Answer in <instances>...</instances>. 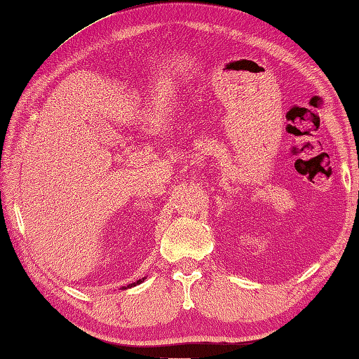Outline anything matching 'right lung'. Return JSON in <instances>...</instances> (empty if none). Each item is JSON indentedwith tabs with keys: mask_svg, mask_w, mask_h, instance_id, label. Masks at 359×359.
I'll return each instance as SVG.
<instances>
[{
	"mask_svg": "<svg viewBox=\"0 0 359 359\" xmlns=\"http://www.w3.org/2000/svg\"><path fill=\"white\" fill-rule=\"evenodd\" d=\"M144 279H146V278H141V279H138V281H136V283H132V284H128V285H123V287H122V289H130V287H135V285H138V284H141L142 281H144Z\"/></svg>",
	"mask_w": 359,
	"mask_h": 359,
	"instance_id": "obj_1",
	"label": "right lung"
}]
</instances>
